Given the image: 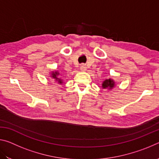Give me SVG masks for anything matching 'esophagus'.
I'll return each instance as SVG.
<instances>
[{
    "mask_svg": "<svg viewBox=\"0 0 159 159\" xmlns=\"http://www.w3.org/2000/svg\"><path fill=\"white\" fill-rule=\"evenodd\" d=\"M86 69H87V66H86L85 64H82L80 66V69L81 70V71H85Z\"/></svg>",
    "mask_w": 159,
    "mask_h": 159,
    "instance_id": "esophagus-1",
    "label": "esophagus"
}]
</instances>
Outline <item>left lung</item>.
Instances as JSON below:
<instances>
[{
	"instance_id": "obj_1",
	"label": "left lung",
	"mask_w": 159,
	"mask_h": 159,
	"mask_svg": "<svg viewBox=\"0 0 159 159\" xmlns=\"http://www.w3.org/2000/svg\"><path fill=\"white\" fill-rule=\"evenodd\" d=\"M114 87V81L111 79H107L103 82L102 88H107V89H111Z\"/></svg>"
}]
</instances>
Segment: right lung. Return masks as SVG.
I'll list each match as a JSON object with an SVG mask.
<instances>
[{"mask_svg":"<svg viewBox=\"0 0 159 159\" xmlns=\"http://www.w3.org/2000/svg\"><path fill=\"white\" fill-rule=\"evenodd\" d=\"M58 75H59V73H58V72L55 71V73L52 74V77L53 78V79H55L56 80H57V81L59 83H62V80H61V79H59V78H57V76H58Z\"/></svg>","mask_w":159,"mask_h":159,"instance_id":"obj_1","label":"right lung"}]
</instances>
